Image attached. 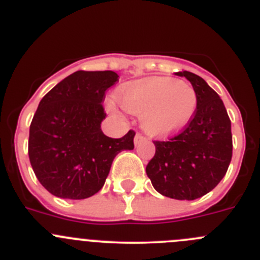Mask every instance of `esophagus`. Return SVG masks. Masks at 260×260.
I'll use <instances>...</instances> for the list:
<instances>
[{"label":"esophagus","mask_w":260,"mask_h":260,"mask_svg":"<svg viewBox=\"0 0 260 260\" xmlns=\"http://www.w3.org/2000/svg\"><path fill=\"white\" fill-rule=\"evenodd\" d=\"M143 141H146V137L145 136H142L141 133H137V135L135 136V145H140L141 142H143Z\"/></svg>","instance_id":"1"}]
</instances>
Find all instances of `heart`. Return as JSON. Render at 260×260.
<instances>
[{"mask_svg":"<svg viewBox=\"0 0 260 260\" xmlns=\"http://www.w3.org/2000/svg\"><path fill=\"white\" fill-rule=\"evenodd\" d=\"M117 98L127 112L141 114V125L147 135L160 138L184 129L198 107L194 87L169 77L128 82Z\"/></svg>","mask_w":260,"mask_h":260,"instance_id":"1","label":"heart"}]
</instances>
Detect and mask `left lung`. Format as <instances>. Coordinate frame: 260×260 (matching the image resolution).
<instances>
[{
	"instance_id": "left-lung-1",
	"label": "left lung",
	"mask_w": 260,
	"mask_h": 260,
	"mask_svg": "<svg viewBox=\"0 0 260 260\" xmlns=\"http://www.w3.org/2000/svg\"><path fill=\"white\" fill-rule=\"evenodd\" d=\"M185 77L198 95L197 112L169 141H155L156 152L146 166L153 188L165 197L193 201L212 190L225 176L233 157L231 122L217 92L197 75Z\"/></svg>"
}]
</instances>
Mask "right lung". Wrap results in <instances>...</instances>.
<instances>
[{
	"label": "right lung",
	"instance_id": "add662e5",
	"mask_svg": "<svg viewBox=\"0 0 260 260\" xmlns=\"http://www.w3.org/2000/svg\"><path fill=\"white\" fill-rule=\"evenodd\" d=\"M113 71H76L40 100L29 132V158L49 193L85 200L103 188L113 160L133 150L136 133L110 138L102 131L105 91L118 81Z\"/></svg>",
	"mask_w": 260,
	"mask_h": 260
}]
</instances>
